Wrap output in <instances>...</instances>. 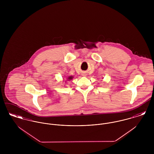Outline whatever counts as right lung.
Returning <instances> with one entry per match:
<instances>
[{"label":"right lung","mask_w":154,"mask_h":154,"mask_svg":"<svg viewBox=\"0 0 154 154\" xmlns=\"http://www.w3.org/2000/svg\"><path fill=\"white\" fill-rule=\"evenodd\" d=\"M72 78H73L72 76H69V77L67 78V80H71V79H72Z\"/></svg>","instance_id":"obj_1"}]
</instances>
